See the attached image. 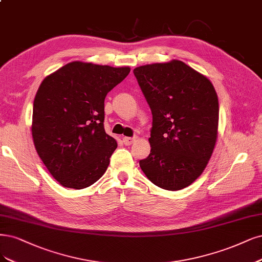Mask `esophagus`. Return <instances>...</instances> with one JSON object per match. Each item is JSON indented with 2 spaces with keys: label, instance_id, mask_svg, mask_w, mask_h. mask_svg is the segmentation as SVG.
<instances>
[{
  "label": "esophagus",
  "instance_id": "1",
  "mask_svg": "<svg viewBox=\"0 0 262 262\" xmlns=\"http://www.w3.org/2000/svg\"><path fill=\"white\" fill-rule=\"evenodd\" d=\"M137 140V138H129V137H124L123 139H122V142H123V144L124 145H127V146H129V145H131V144Z\"/></svg>",
  "mask_w": 262,
  "mask_h": 262
}]
</instances>
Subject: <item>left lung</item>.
<instances>
[{
  "instance_id": "left-lung-1",
  "label": "left lung",
  "mask_w": 262,
  "mask_h": 262,
  "mask_svg": "<svg viewBox=\"0 0 262 262\" xmlns=\"http://www.w3.org/2000/svg\"><path fill=\"white\" fill-rule=\"evenodd\" d=\"M152 115L150 154L140 160L147 179L179 191L202 174L217 141L218 96L210 81L181 60L135 68Z\"/></svg>"
}]
</instances>
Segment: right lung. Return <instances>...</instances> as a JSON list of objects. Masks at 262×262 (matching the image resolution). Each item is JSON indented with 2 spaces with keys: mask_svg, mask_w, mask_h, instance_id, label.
Listing matches in <instances>:
<instances>
[{
  "mask_svg": "<svg viewBox=\"0 0 262 262\" xmlns=\"http://www.w3.org/2000/svg\"><path fill=\"white\" fill-rule=\"evenodd\" d=\"M129 73V67L73 61L42 81L33 102L32 138L62 186L85 188L105 173L117 148L104 129L105 97Z\"/></svg>",
  "mask_w": 262,
  "mask_h": 262,
  "instance_id": "obj_1",
  "label": "right lung"
}]
</instances>
